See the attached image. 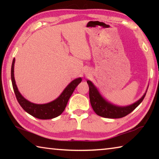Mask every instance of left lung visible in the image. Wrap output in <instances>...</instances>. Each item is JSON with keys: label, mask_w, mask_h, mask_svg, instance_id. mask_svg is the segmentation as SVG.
I'll return each instance as SVG.
<instances>
[{"label": "left lung", "mask_w": 159, "mask_h": 159, "mask_svg": "<svg viewBox=\"0 0 159 159\" xmlns=\"http://www.w3.org/2000/svg\"><path fill=\"white\" fill-rule=\"evenodd\" d=\"M87 83L89 85L90 104L94 111L99 116L108 118H120L130 114L142 102L147 91V90L142 98L134 103L128 106L121 107L115 105L114 104H111V102L107 101L100 95L98 88L90 80H88Z\"/></svg>", "instance_id": "left-lung-1"}]
</instances>
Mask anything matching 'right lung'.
Listing matches in <instances>:
<instances>
[{
    "mask_svg": "<svg viewBox=\"0 0 159 159\" xmlns=\"http://www.w3.org/2000/svg\"><path fill=\"white\" fill-rule=\"evenodd\" d=\"M15 62V59L14 58L11 67V80L16 98L19 104L26 112L39 119H52L60 116L65 109L67 102L75 88L82 80L81 78H78L72 80L60 94V95L55 100L46 104H35L25 99L18 90L14 76Z\"/></svg>",
    "mask_w": 159,
    "mask_h": 159,
    "instance_id": "right-lung-1",
    "label": "right lung"
}]
</instances>
